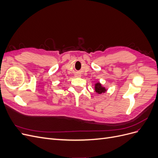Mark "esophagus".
<instances>
[{"instance_id": "34e87169", "label": "esophagus", "mask_w": 158, "mask_h": 158, "mask_svg": "<svg viewBox=\"0 0 158 158\" xmlns=\"http://www.w3.org/2000/svg\"><path fill=\"white\" fill-rule=\"evenodd\" d=\"M78 76H76V77H78Z\"/></svg>"}]
</instances>
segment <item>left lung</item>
<instances>
[{
	"label": "left lung",
	"mask_w": 158,
	"mask_h": 158,
	"mask_svg": "<svg viewBox=\"0 0 158 158\" xmlns=\"http://www.w3.org/2000/svg\"><path fill=\"white\" fill-rule=\"evenodd\" d=\"M95 91L98 94H101L102 93L106 92L107 89L106 88L102 86V85L99 82H98L95 84Z\"/></svg>",
	"instance_id": "1"
}]
</instances>
